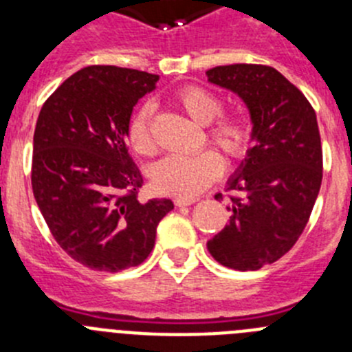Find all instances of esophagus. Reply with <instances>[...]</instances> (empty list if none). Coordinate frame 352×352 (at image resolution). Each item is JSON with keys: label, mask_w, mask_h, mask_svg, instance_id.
Returning a JSON list of instances; mask_svg holds the SVG:
<instances>
[{"label": "esophagus", "mask_w": 352, "mask_h": 352, "mask_svg": "<svg viewBox=\"0 0 352 352\" xmlns=\"http://www.w3.org/2000/svg\"><path fill=\"white\" fill-rule=\"evenodd\" d=\"M194 203H195V199H183V197L174 199V204H176V206H190V204Z\"/></svg>", "instance_id": "obj_1"}]
</instances>
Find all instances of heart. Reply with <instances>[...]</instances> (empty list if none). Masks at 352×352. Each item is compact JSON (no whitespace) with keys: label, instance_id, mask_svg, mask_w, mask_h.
<instances>
[{"label":"heart","instance_id":"heart-1","mask_svg":"<svg viewBox=\"0 0 352 352\" xmlns=\"http://www.w3.org/2000/svg\"><path fill=\"white\" fill-rule=\"evenodd\" d=\"M176 104L197 125H210L222 113L217 96L201 88H185L176 95ZM208 138L219 146L229 160H243L254 142V129L245 118H223L208 130ZM129 139L139 155L157 153L153 135V113L142 105L129 126ZM223 170V160L213 149H204L190 157H167L155 164L151 182L160 194L190 199L204 192Z\"/></svg>","mask_w":352,"mask_h":352}]
</instances>
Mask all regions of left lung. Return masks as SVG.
I'll use <instances>...</instances> for the list:
<instances>
[{"label":"left lung","mask_w":352,"mask_h":352,"mask_svg":"<svg viewBox=\"0 0 352 352\" xmlns=\"http://www.w3.org/2000/svg\"><path fill=\"white\" fill-rule=\"evenodd\" d=\"M206 76L243 100L254 129L250 151L227 179L241 197H231V219L206 247L222 266L259 270L291 250L316 204L322 182L317 118L303 93L272 67L226 65Z\"/></svg>","instance_id":"obj_1"}]
</instances>
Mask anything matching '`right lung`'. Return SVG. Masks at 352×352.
Instances as JSON below:
<instances>
[{"instance_id": "1", "label": "right lung", "mask_w": 352, "mask_h": 352, "mask_svg": "<svg viewBox=\"0 0 352 352\" xmlns=\"http://www.w3.org/2000/svg\"><path fill=\"white\" fill-rule=\"evenodd\" d=\"M158 76L95 65L68 77L38 114L33 195L61 248L96 272L138 266L155 247L170 199L139 201L142 176L129 155L133 105Z\"/></svg>"}]
</instances>
